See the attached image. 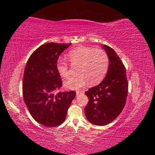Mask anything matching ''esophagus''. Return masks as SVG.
Listing matches in <instances>:
<instances>
[{
  "mask_svg": "<svg viewBox=\"0 0 155 155\" xmlns=\"http://www.w3.org/2000/svg\"><path fill=\"white\" fill-rule=\"evenodd\" d=\"M76 93H77V95L78 96V95H79V94H81L82 93V91L78 90V91H77V92H76Z\"/></svg>",
  "mask_w": 155,
  "mask_h": 155,
  "instance_id": "obj_1",
  "label": "esophagus"
}]
</instances>
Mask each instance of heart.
Instances as JSON below:
<instances>
[{"instance_id": "1", "label": "heart", "mask_w": 155, "mask_h": 155, "mask_svg": "<svg viewBox=\"0 0 155 155\" xmlns=\"http://www.w3.org/2000/svg\"><path fill=\"white\" fill-rule=\"evenodd\" d=\"M67 58L72 65H78V74L64 83V87L71 90L79 89L88 81L91 84L100 83L106 75L109 66L108 54L101 48L78 47L69 52ZM56 68L61 77L67 78L69 76L70 66L65 61L58 59Z\"/></svg>"}]
</instances>
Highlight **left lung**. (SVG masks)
Masks as SVG:
<instances>
[{
	"label": "left lung",
	"instance_id": "obj_1",
	"mask_svg": "<svg viewBox=\"0 0 155 155\" xmlns=\"http://www.w3.org/2000/svg\"><path fill=\"white\" fill-rule=\"evenodd\" d=\"M109 58L107 76L97 86L85 92L88 103L84 108L90 123L98 126L110 123L120 114L126 104L128 83L126 69L113 48L104 45Z\"/></svg>",
	"mask_w": 155,
	"mask_h": 155
}]
</instances>
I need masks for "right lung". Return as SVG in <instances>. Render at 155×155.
Here are the masks:
<instances>
[{
  "mask_svg": "<svg viewBox=\"0 0 155 155\" xmlns=\"http://www.w3.org/2000/svg\"><path fill=\"white\" fill-rule=\"evenodd\" d=\"M71 45L49 42L41 45L32 52L25 68L22 93L25 104L32 118L46 127L63 123L76 97L74 91L54 93L62 84L56 63Z\"/></svg>",
  "mask_w": 155,
  "mask_h": 155,
  "instance_id": "1",
  "label": "right lung"
}]
</instances>
